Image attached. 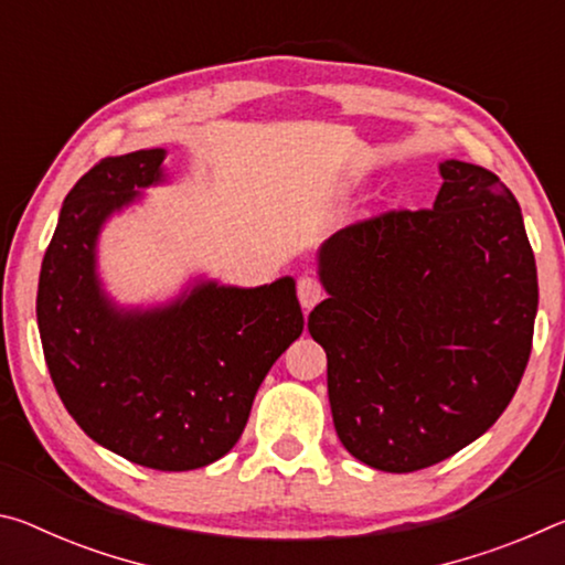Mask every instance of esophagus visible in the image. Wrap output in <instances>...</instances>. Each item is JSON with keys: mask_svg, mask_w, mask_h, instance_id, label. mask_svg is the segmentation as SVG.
Returning a JSON list of instances; mask_svg holds the SVG:
<instances>
[{"mask_svg": "<svg viewBox=\"0 0 565 565\" xmlns=\"http://www.w3.org/2000/svg\"><path fill=\"white\" fill-rule=\"evenodd\" d=\"M296 294H299V301L306 311L313 309L321 299H323V289L319 279H313V276H301L299 284H296Z\"/></svg>", "mask_w": 565, "mask_h": 565, "instance_id": "esophagus-1", "label": "esophagus"}]
</instances>
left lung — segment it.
Here are the masks:
<instances>
[{
	"label": "left lung",
	"mask_w": 565,
	"mask_h": 565,
	"mask_svg": "<svg viewBox=\"0 0 565 565\" xmlns=\"http://www.w3.org/2000/svg\"><path fill=\"white\" fill-rule=\"evenodd\" d=\"M434 209L351 224L319 248L327 351L347 451L411 473L461 451L511 404L531 356L539 276L521 206L493 171L448 159Z\"/></svg>",
	"instance_id": "obj_1"
}]
</instances>
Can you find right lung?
<instances>
[{"mask_svg": "<svg viewBox=\"0 0 565 565\" xmlns=\"http://www.w3.org/2000/svg\"><path fill=\"white\" fill-rule=\"evenodd\" d=\"M164 157H107L76 181L42 262L36 323L56 394L92 441L157 471H191L232 451L303 313L291 276L256 289L202 279L154 309L109 299L102 226L164 181Z\"/></svg>", "mask_w": 565, "mask_h": 565, "instance_id": "1", "label": "right lung"}]
</instances>
